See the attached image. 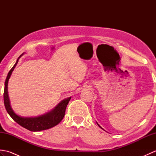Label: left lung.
<instances>
[{
	"label": "left lung",
	"mask_w": 156,
	"mask_h": 156,
	"mask_svg": "<svg viewBox=\"0 0 156 156\" xmlns=\"http://www.w3.org/2000/svg\"><path fill=\"white\" fill-rule=\"evenodd\" d=\"M97 125H98V126H99V127H101V129H102V127H101V126H100V125H98V123H97Z\"/></svg>",
	"instance_id": "1"
}]
</instances>
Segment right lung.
<instances>
[{"instance_id": "add662e5", "label": "right lung", "mask_w": 156, "mask_h": 156, "mask_svg": "<svg viewBox=\"0 0 156 156\" xmlns=\"http://www.w3.org/2000/svg\"><path fill=\"white\" fill-rule=\"evenodd\" d=\"M24 54V53H23ZM23 54L22 55H23ZM21 55L18 58L14 66L11 69L8 73L7 77L6 78L5 83L4 90V104L6 111L11 118L19 125L22 126L23 127L28 129L31 131H39L45 130L49 128H51L57 125L60 122L65 115L66 108L71 97L66 98L61 101L56 107L46 114H44L36 117H20L15 113L12 111L10 104V100L8 94V82L10 77H11L12 71L14 70L15 66L17 64L19 58L21 57Z\"/></svg>"}]
</instances>
